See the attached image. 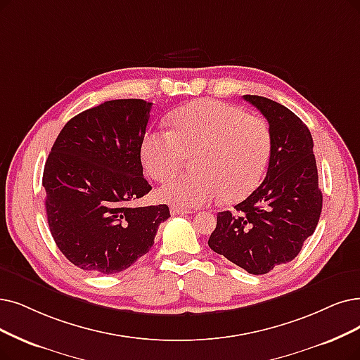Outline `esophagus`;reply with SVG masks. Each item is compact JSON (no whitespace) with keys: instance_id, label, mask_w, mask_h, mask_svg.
I'll return each mask as SVG.
<instances>
[{"instance_id":"obj_1","label":"esophagus","mask_w":360,"mask_h":360,"mask_svg":"<svg viewBox=\"0 0 360 360\" xmlns=\"http://www.w3.org/2000/svg\"><path fill=\"white\" fill-rule=\"evenodd\" d=\"M191 211L189 210H183L177 207H171V215H188Z\"/></svg>"}]
</instances>
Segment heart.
I'll return each mask as SVG.
<instances>
[{
    "mask_svg": "<svg viewBox=\"0 0 360 360\" xmlns=\"http://www.w3.org/2000/svg\"><path fill=\"white\" fill-rule=\"evenodd\" d=\"M172 131L152 130L141 140V164L162 181L193 155L191 176L165 181L158 198L172 207L191 210L220 196L233 204L260 184L271 150L269 124L236 106L202 98L180 108L171 117Z\"/></svg>",
    "mask_w": 360,
    "mask_h": 360,
    "instance_id": "b5f03b06",
    "label": "heart"
}]
</instances>
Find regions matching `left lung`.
Listing matches in <instances>:
<instances>
[{"label": "left lung", "mask_w": 360, "mask_h": 360, "mask_svg": "<svg viewBox=\"0 0 360 360\" xmlns=\"http://www.w3.org/2000/svg\"><path fill=\"white\" fill-rule=\"evenodd\" d=\"M243 98L260 110L271 131L264 181L236 212L217 214L210 248L251 275H264L298 255L322 212L318 167L307 125L283 105L262 96Z\"/></svg>", "instance_id": "8db88e82"}]
</instances>
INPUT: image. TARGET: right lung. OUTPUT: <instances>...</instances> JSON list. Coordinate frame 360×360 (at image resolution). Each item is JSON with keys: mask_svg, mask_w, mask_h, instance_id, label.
Listing matches in <instances>:
<instances>
[{"mask_svg": "<svg viewBox=\"0 0 360 360\" xmlns=\"http://www.w3.org/2000/svg\"><path fill=\"white\" fill-rule=\"evenodd\" d=\"M152 103L109 100L68 121L42 174L51 236L68 260L91 273L130 267L153 245L167 205L131 207L152 191L141 140Z\"/></svg>", "mask_w": 360, "mask_h": 360, "instance_id": "1", "label": "right lung"}]
</instances>
